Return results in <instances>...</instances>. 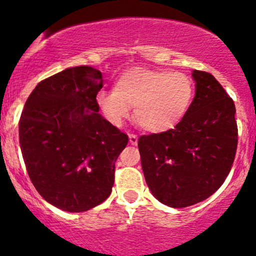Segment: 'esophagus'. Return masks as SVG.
<instances>
[{
  "instance_id": "esophagus-1",
  "label": "esophagus",
  "mask_w": 256,
  "mask_h": 256,
  "mask_svg": "<svg viewBox=\"0 0 256 256\" xmlns=\"http://www.w3.org/2000/svg\"><path fill=\"white\" fill-rule=\"evenodd\" d=\"M128 138H130L131 144H137V142H138V137H137L135 134H130V135H128Z\"/></svg>"
}]
</instances>
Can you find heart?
Listing matches in <instances>:
<instances>
[{
	"instance_id": "obj_1",
	"label": "heart",
	"mask_w": 256,
	"mask_h": 256,
	"mask_svg": "<svg viewBox=\"0 0 256 256\" xmlns=\"http://www.w3.org/2000/svg\"><path fill=\"white\" fill-rule=\"evenodd\" d=\"M195 94L194 80L170 70L134 68L118 78L114 90H102L96 104L106 119L120 126L135 108V120L150 132L173 128L184 118Z\"/></svg>"
}]
</instances>
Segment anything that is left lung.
<instances>
[{
  "label": "left lung",
  "mask_w": 256,
  "mask_h": 256,
  "mask_svg": "<svg viewBox=\"0 0 256 256\" xmlns=\"http://www.w3.org/2000/svg\"><path fill=\"white\" fill-rule=\"evenodd\" d=\"M196 92L174 128L138 138L142 169L158 201L182 208L216 192L234 162L238 144L236 106L220 82L194 70Z\"/></svg>",
  "instance_id": "left-lung-1"
}]
</instances>
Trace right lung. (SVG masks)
I'll use <instances>...</instances> for the list:
<instances>
[{
	"mask_svg": "<svg viewBox=\"0 0 256 256\" xmlns=\"http://www.w3.org/2000/svg\"><path fill=\"white\" fill-rule=\"evenodd\" d=\"M102 87L100 71L71 67L38 83L22 112L20 144L29 178L64 211H88L106 200L128 142L98 112Z\"/></svg>",
	"mask_w": 256,
	"mask_h": 256,
	"instance_id": "right-lung-1",
	"label": "right lung"
}]
</instances>
